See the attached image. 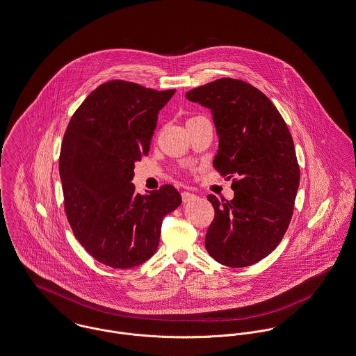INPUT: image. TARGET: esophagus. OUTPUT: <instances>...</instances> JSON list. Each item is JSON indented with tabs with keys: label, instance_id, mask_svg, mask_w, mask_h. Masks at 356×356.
<instances>
[{
	"label": "esophagus",
	"instance_id": "esophagus-1",
	"mask_svg": "<svg viewBox=\"0 0 356 356\" xmlns=\"http://www.w3.org/2000/svg\"><path fill=\"white\" fill-rule=\"evenodd\" d=\"M181 197H183V203H190L192 200H195L197 196L192 192L184 191L181 193Z\"/></svg>",
	"mask_w": 356,
	"mask_h": 356
}]
</instances>
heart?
<instances>
[{"label":"heart","instance_id":"b5f03b06","mask_svg":"<svg viewBox=\"0 0 356 356\" xmlns=\"http://www.w3.org/2000/svg\"><path fill=\"white\" fill-rule=\"evenodd\" d=\"M196 118H199V116H192V118H190L187 122H191V120H193V119H196Z\"/></svg>","mask_w":356,"mask_h":356}]
</instances>
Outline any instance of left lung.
<instances>
[{"instance_id":"1","label":"left lung","mask_w":356,"mask_h":356,"mask_svg":"<svg viewBox=\"0 0 356 356\" xmlns=\"http://www.w3.org/2000/svg\"><path fill=\"white\" fill-rule=\"evenodd\" d=\"M186 97L211 111L219 136L213 165L234 177L232 200L207 195L216 217L206 249L223 266H252L279 245L293 217L300 186L294 140L273 102L243 80L219 79Z\"/></svg>"}]
</instances>
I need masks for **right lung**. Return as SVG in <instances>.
<instances>
[{
    "instance_id": "add662e5",
    "label": "right lung",
    "mask_w": 356,
    "mask_h": 356,
    "mask_svg": "<svg viewBox=\"0 0 356 356\" xmlns=\"http://www.w3.org/2000/svg\"><path fill=\"white\" fill-rule=\"evenodd\" d=\"M175 92L104 82L82 102L65 131L59 175L66 217L85 250L112 268H133L150 259L163 219L181 203L170 184L149 195L131 184L134 164L149 153L157 115Z\"/></svg>"
}]
</instances>
